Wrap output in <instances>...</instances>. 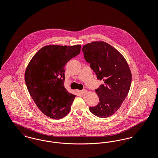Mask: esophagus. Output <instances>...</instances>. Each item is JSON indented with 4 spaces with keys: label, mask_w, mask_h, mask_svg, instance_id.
<instances>
[{
    "label": "esophagus",
    "mask_w": 158,
    "mask_h": 158,
    "mask_svg": "<svg viewBox=\"0 0 158 158\" xmlns=\"http://www.w3.org/2000/svg\"><path fill=\"white\" fill-rule=\"evenodd\" d=\"M87 92H88V90H86V89H83L81 91V93L83 95H86L87 94Z\"/></svg>",
    "instance_id": "34e87169"
}]
</instances>
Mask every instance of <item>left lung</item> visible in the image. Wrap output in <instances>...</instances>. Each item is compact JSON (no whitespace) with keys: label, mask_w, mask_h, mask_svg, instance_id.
<instances>
[{"label":"left lung","mask_w":158,"mask_h":158,"mask_svg":"<svg viewBox=\"0 0 158 158\" xmlns=\"http://www.w3.org/2000/svg\"><path fill=\"white\" fill-rule=\"evenodd\" d=\"M84 58L97 79L103 80L95 92L99 102L89 107L90 112L100 118L111 116L126 98L131 83V73L125 58L115 48L104 41L83 45Z\"/></svg>","instance_id":"left-lung-1"}]
</instances>
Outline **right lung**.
<instances>
[{"label": "right lung", "instance_id": "add662e5", "mask_svg": "<svg viewBox=\"0 0 158 158\" xmlns=\"http://www.w3.org/2000/svg\"><path fill=\"white\" fill-rule=\"evenodd\" d=\"M81 45H46L31 60L25 81L31 97L47 117L59 120L70 111L76 95L64 86V66L81 52Z\"/></svg>", "mask_w": 158, "mask_h": 158}]
</instances>
